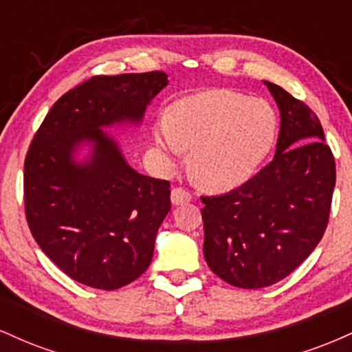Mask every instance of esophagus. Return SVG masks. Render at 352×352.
Listing matches in <instances>:
<instances>
[{"label":"esophagus","instance_id":"esophagus-1","mask_svg":"<svg viewBox=\"0 0 352 352\" xmlns=\"http://www.w3.org/2000/svg\"><path fill=\"white\" fill-rule=\"evenodd\" d=\"M170 200H172L173 205H184V204H188V201L192 200V197H190V193L187 192V190L177 187V188L172 190Z\"/></svg>","mask_w":352,"mask_h":352}]
</instances>
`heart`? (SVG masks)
Masks as SVG:
<instances>
[{"instance_id":"1","label":"heart","mask_w":352,"mask_h":352,"mask_svg":"<svg viewBox=\"0 0 352 352\" xmlns=\"http://www.w3.org/2000/svg\"><path fill=\"white\" fill-rule=\"evenodd\" d=\"M276 134V112L266 100L217 89L177 102L157 124L153 140L168 157L192 148L193 180L210 192H227L252 179Z\"/></svg>"}]
</instances>
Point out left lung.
Wrapping results in <instances>:
<instances>
[{
	"label": "left lung",
	"mask_w": 352,
	"mask_h": 352,
	"mask_svg": "<svg viewBox=\"0 0 352 352\" xmlns=\"http://www.w3.org/2000/svg\"><path fill=\"white\" fill-rule=\"evenodd\" d=\"M280 109L273 160L225 195L201 197L204 254L228 285H274L316 248L328 225L336 165L318 116L276 84L263 80Z\"/></svg>",
	"instance_id": "left-lung-1"
}]
</instances>
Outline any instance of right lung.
<instances>
[{
	"label": "right lung",
	"instance_id": "obj_1",
	"mask_svg": "<svg viewBox=\"0 0 352 352\" xmlns=\"http://www.w3.org/2000/svg\"><path fill=\"white\" fill-rule=\"evenodd\" d=\"M167 84L162 71L94 76L58 99L28 151L31 233L52 263L91 288H122L152 261L170 184L134 170L104 129L140 125ZM82 148L88 153L79 160Z\"/></svg>",
	"mask_w": 352,
	"mask_h": 352
}]
</instances>
